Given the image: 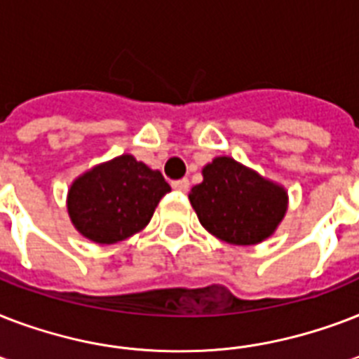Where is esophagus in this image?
Listing matches in <instances>:
<instances>
[{"instance_id":"esophagus-1","label":"esophagus","mask_w":359,"mask_h":359,"mask_svg":"<svg viewBox=\"0 0 359 359\" xmlns=\"http://www.w3.org/2000/svg\"><path fill=\"white\" fill-rule=\"evenodd\" d=\"M171 186H173V190H179V191H188V188H190V180H188V179L173 180V182H171Z\"/></svg>"}]
</instances>
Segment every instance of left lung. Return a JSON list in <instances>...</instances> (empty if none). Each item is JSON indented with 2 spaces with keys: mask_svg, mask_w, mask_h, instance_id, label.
<instances>
[{
  "mask_svg": "<svg viewBox=\"0 0 359 359\" xmlns=\"http://www.w3.org/2000/svg\"><path fill=\"white\" fill-rule=\"evenodd\" d=\"M188 197L203 227L235 245H253L272 236L289 203L283 186L229 156L207 163L203 182Z\"/></svg>",
  "mask_w": 359,
  "mask_h": 359,
  "instance_id": "8db88e82",
  "label": "left lung"
}]
</instances>
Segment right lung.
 <instances>
[{
    "instance_id": "obj_1",
    "label": "right lung",
    "mask_w": 359,
    "mask_h": 359,
    "mask_svg": "<svg viewBox=\"0 0 359 359\" xmlns=\"http://www.w3.org/2000/svg\"><path fill=\"white\" fill-rule=\"evenodd\" d=\"M171 186L132 154L95 165L70 184V222L97 244H115L140 233Z\"/></svg>"
}]
</instances>
